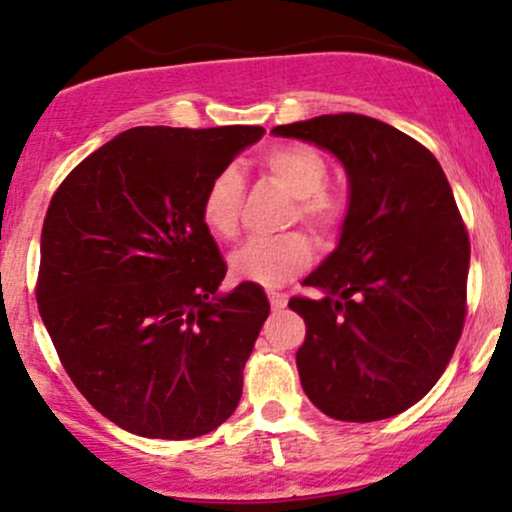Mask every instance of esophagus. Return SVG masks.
<instances>
[{
	"instance_id": "34e87169",
	"label": "esophagus",
	"mask_w": 512,
	"mask_h": 512,
	"mask_svg": "<svg viewBox=\"0 0 512 512\" xmlns=\"http://www.w3.org/2000/svg\"><path fill=\"white\" fill-rule=\"evenodd\" d=\"M267 296H269V305H272V310L286 308V301H289V298H286V293H279V291H269Z\"/></svg>"
}]
</instances>
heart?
Masks as SVG:
<instances>
[{
  "instance_id": "obj_1",
  "label": "heart",
  "mask_w": 512,
  "mask_h": 512,
  "mask_svg": "<svg viewBox=\"0 0 512 512\" xmlns=\"http://www.w3.org/2000/svg\"><path fill=\"white\" fill-rule=\"evenodd\" d=\"M260 168L276 185L296 199L293 219H298L320 243L337 236L344 221V202L327 192V163L315 149L301 144L274 146L264 151ZM243 178L236 168H223L209 180L199 204V216L216 238H236L243 209ZM313 250L301 233L281 238H257L238 248L228 260L238 281L260 286H281L310 264Z\"/></svg>"
}]
</instances>
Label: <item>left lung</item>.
<instances>
[{
  "label": "left lung",
  "instance_id": "8db88e82",
  "mask_svg": "<svg viewBox=\"0 0 512 512\" xmlns=\"http://www.w3.org/2000/svg\"><path fill=\"white\" fill-rule=\"evenodd\" d=\"M342 163L339 243L291 298L305 320L303 392L339 421L390 419L438 383L467 313L469 238L436 156L373 117L320 115L272 129Z\"/></svg>",
  "mask_w": 512,
  "mask_h": 512
}]
</instances>
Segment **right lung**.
<instances>
[{"label":"right lung","instance_id":"obj_1","mask_svg":"<svg viewBox=\"0 0 512 512\" xmlns=\"http://www.w3.org/2000/svg\"><path fill=\"white\" fill-rule=\"evenodd\" d=\"M262 127H132L76 166L40 236L38 308L76 390L144 438L219 428L269 315L262 286L221 293L199 216L209 180Z\"/></svg>","mask_w":512,"mask_h":512}]
</instances>
